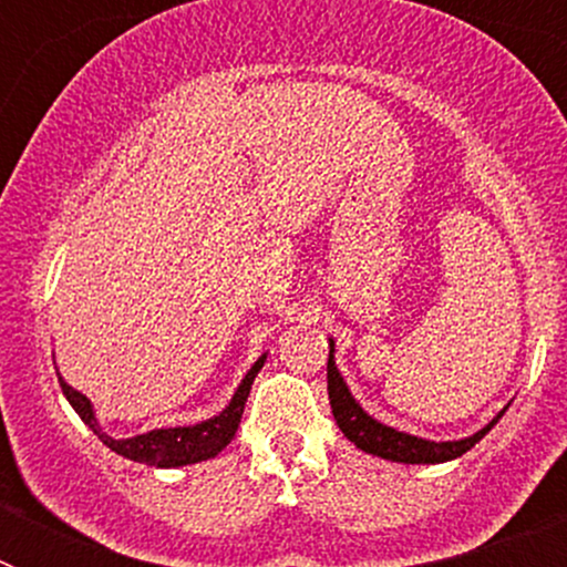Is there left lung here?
Listing matches in <instances>:
<instances>
[{
  "label": "left lung",
  "instance_id": "obj_1",
  "mask_svg": "<svg viewBox=\"0 0 567 567\" xmlns=\"http://www.w3.org/2000/svg\"><path fill=\"white\" fill-rule=\"evenodd\" d=\"M327 380H329V403H332V414L334 420H338L340 432L352 440L360 452L374 454V457H383V460H392V463L434 465V463H449V460L454 457H463V454L468 452V449H474V443H480V440H483L485 434L497 425V420L505 414L503 409V412L491 420L485 429H480V432L471 434V437L454 440V443H434V440L412 437V434L398 432V429H392V425L378 423V420L369 417V414L360 409V403L352 398V392H349V385H346L343 378H340L338 365H334V340H329Z\"/></svg>",
  "mask_w": 567,
  "mask_h": 567
}]
</instances>
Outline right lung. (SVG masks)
<instances>
[{
  "mask_svg": "<svg viewBox=\"0 0 567 567\" xmlns=\"http://www.w3.org/2000/svg\"><path fill=\"white\" fill-rule=\"evenodd\" d=\"M267 354H260L255 360V365L247 372V378L240 380L238 392L235 398L229 400V405L224 409L218 417L204 420L198 425H178V429H155V432L138 434V437H127V440H115L110 434H104L96 423V414H93V405L90 400L84 398L82 392H76L73 385L64 383L59 378V385H62L64 398L70 400V405L76 409L79 417L99 434L107 449H113L115 454H122V457L135 460V463L144 465H155V468H178V465H189V463H202V460L215 457L218 452H224L229 445V440L235 437L240 425V414H244V403L249 398V389H252L255 374L260 372V365H264ZM59 374V372H56Z\"/></svg>",
  "mask_w": 567,
  "mask_h": 567,
  "instance_id": "obj_1",
  "label": "right lung"
}]
</instances>
